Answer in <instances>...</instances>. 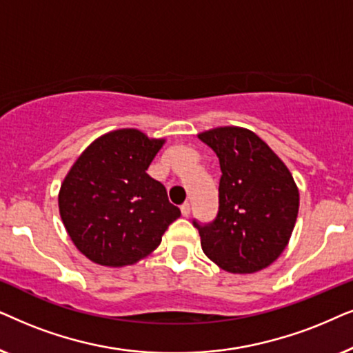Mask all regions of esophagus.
Instances as JSON below:
<instances>
[{
  "label": "esophagus",
  "mask_w": 353,
  "mask_h": 353,
  "mask_svg": "<svg viewBox=\"0 0 353 353\" xmlns=\"http://www.w3.org/2000/svg\"><path fill=\"white\" fill-rule=\"evenodd\" d=\"M181 213H182V216H189L190 214V203H184L181 206Z\"/></svg>",
  "instance_id": "esophagus-1"
}]
</instances>
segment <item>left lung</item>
Here are the masks:
<instances>
[{
    "instance_id": "left-lung-1",
    "label": "left lung",
    "mask_w": 353,
    "mask_h": 353,
    "mask_svg": "<svg viewBox=\"0 0 353 353\" xmlns=\"http://www.w3.org/2000/svg\"><path fill=\"white\" fill-rule=\"evenodd\" d=\"M219 158V210L208 224L194 221L205 255L229 272L270 266L288 247L299 214V189L288 166L243 128L199 134Z\"/></svg>"
}]
</instances>
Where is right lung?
I'll return each instance as SVG.
<instances>
[{"label":"right lung","instance_id":"right-lung-1","mask_svg":"<svg viewBox=\"0 0 353 353\" xmlns=\"http://www.w3.org/2000/svg\"><path fill=\"white\" fill-rule=\"evenodd\" d=\"M166 140L119 129L83 150L61 184L59 214L70 241L101 266L134 265L150 255L181 216L161 182L147 174Z\"/></svg>","mask_w":353,"mask_h":353}]
</instances>
